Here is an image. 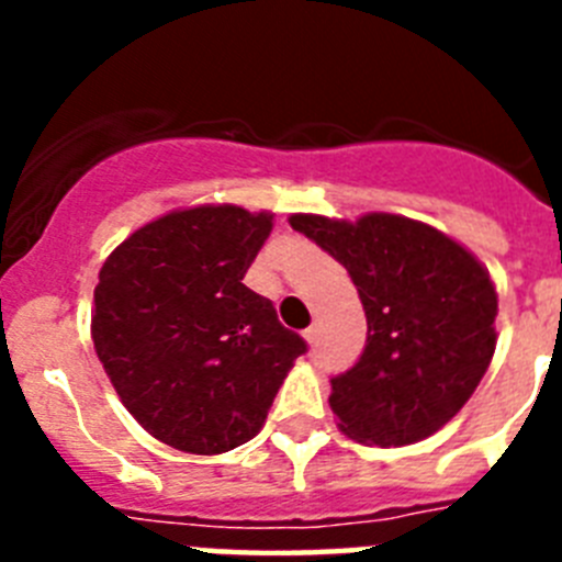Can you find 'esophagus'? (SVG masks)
Listing matches in <instances>:
<instances>
[{
    "label": "esophagus",
    "mask_w": 562,
    "mask_h": 562,
    "mask_svg": "<svg viewBox=\"0 0 562 562\" xmlns=\"http://www.w3.org/2000/svg\"><path fill=\"white\" fill-rule=\"evenodd\" d=\"M304 337H306V340H310V342H315V340H317V326H310V329L304 331Z\"/></svg>",
    "instance_id": "obj_1"
}]
</instances>
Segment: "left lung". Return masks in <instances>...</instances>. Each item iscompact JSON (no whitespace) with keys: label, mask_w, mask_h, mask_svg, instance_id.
<instances>
[{"label":"left lung","mask_w":562,"mask_h":562,"mask_svg":"<svg viewBox=\"0 0 562 562\" xmlns=\"http://www.w3.org/2000/svg\"><path fill=\"white\" fill-rule=\"evenodd\" d=\"M349 270L366 310V346L331 376L329 405L357 441L400 448L461 411L495 351L498 295L484 267L445 233L391 213L357 225L290 216Z\"/></svg>","instance_id":"obj_1"}]
</instances>
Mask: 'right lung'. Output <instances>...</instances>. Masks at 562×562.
I'll return each instance as SVG.
<instances>
[{"instance_id":"add662e5","label":"right lung","mask_w":562,"mask_h":562,"mask_svg":"<svg viewBox=\"0 0 562 562\" xmlns=\"http://www.w3.org/2000/svg\"><path fill=\"white\" fill-rule=\"evenodd\" d=\"M270 231V213L191 207L132 233L101 267L92 342L154 439L200 456L245 445L306 355L270 297L241 284Z\"/></svg>"}]
</instances>
